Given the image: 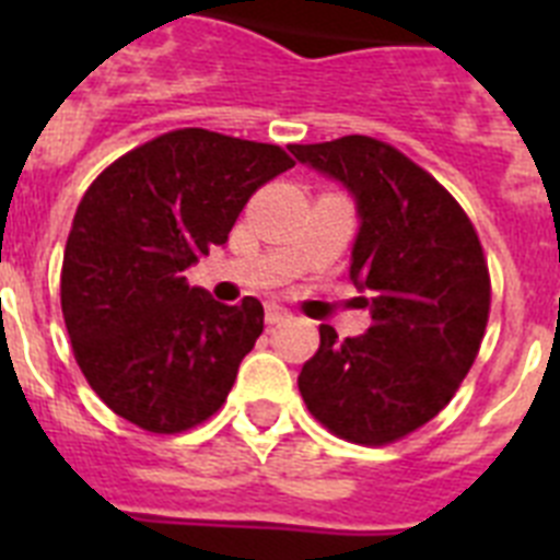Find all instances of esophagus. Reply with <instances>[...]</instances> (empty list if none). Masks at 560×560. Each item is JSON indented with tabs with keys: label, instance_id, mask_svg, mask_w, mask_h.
Segmentation results:
<instances>
[{
	"label": "esophagus",
	"instance_id": "obj_1",
	"mask_svg": "<svg viewBox=\"0 0 560 560\" xmlns=\"http://www.w3.org/2000/svg\"><path fill=\"white\" fill-rule=\"evenodd\" d=\"M289 308H283V305L277 303H269L266 305V325H280L283 319H289Z\"/></svg>",
	"mask_w": 560,
	"mask_h": 560
}]
</instances>
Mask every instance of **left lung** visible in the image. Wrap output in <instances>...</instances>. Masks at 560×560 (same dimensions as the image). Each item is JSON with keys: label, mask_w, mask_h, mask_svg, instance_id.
<instances>
[{"label": "left lung", "mask_w": 560, "mask_h": 560, "mask_svg": "<svg viewBox=\"0 0 560 560\" xmlns=\"http://www.w3.org/2000/svg\"><path fill=\"white\" fill-rule=\"evenodd\" d=\"M291 153L355 196L350 280L373 314L355 339L319 325L300 395L336 438L389 446L446 409L477 359L491 314L482 244L452 192L389 142L350 133Z\"/></svg>", "instance_id": "1"}]
</instances>
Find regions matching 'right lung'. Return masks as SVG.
<instances>
[{"label":"right lung","mask_w":560,"mask_h":560,"mask_svg":"<svg viewBox=\"0 0 560 560\" xmlns=\"http://www.w3.org/2000/svg\"><path fill=\"white\" fill-rule=\"evenodd\" d=\"M294 167L280 145L176 128L122 153L83 192L61 266V311L89 387L114 415L179 434L224 407L264 305L187 283L226 244L257 187Z\"/></svg>","instance_id":"add662e5"}]
</instances>
